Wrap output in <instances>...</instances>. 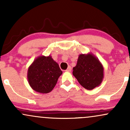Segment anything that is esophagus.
<instances>
[{"mask_svg":"<svg viewBox=\"0 0 130 130\" xmlns=\"http://www.w3.org/2000/svg\"><path fill=\"white\" fill-rule=\"evenodd\" d=\"M65 71H67V72H70V71H71V67H68V68L65 70Z\"/></svg>","mask_w":130,"mask_h":130,"instance_id":"34e87169","label":"esophagus"}]
</instances>
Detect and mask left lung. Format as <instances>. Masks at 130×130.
I'll use <instances>...</instances> for the list:
<instances>
[{"instance_id":"1","label":"left lung","mask_w":130,"mask_h":130,"mask_svg":"<svg viewBox=\"0 0 130 130\" xmlns=\"http://www.w3.org/2000/svg\"><path fill=\"white\" fill-rule=\"evenodd\" d=\"M73 74L79 83L87 90L98 87L104 78L102 63L92 53L80 54L77 64L73 68Z\"/></svg>"}]
</instances>
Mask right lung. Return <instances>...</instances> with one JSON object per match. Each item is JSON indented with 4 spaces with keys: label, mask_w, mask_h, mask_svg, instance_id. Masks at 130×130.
Wrapping results in <instances>:
<instances>
[{
    "label": "right lung",
    "mask_w": 130,
    "mask_h": 130,
    "mask_svg": "<svg viewBox=\"0 0 130 130\" xmlns=\"http://www.w3.org/2000/svg\"><path fill=\"white\" fill-rule=\"evenodd\" d=\"M62 71L52 57H37L27 70L28 83L34 90L47 93L53 90Z\"/></svg>",
    "instance_id": "add662e5"
}]
</instances>
